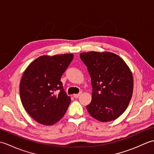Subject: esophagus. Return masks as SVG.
<instances>
[{"label":"esophagus","instance_id":"obj_1","mask_svg":"<svg viewBox=\"0 0 154 154\" xmlns=\"http://www.w3.org/2000/svg\"><path fill=\"white\" fill-rule=\"evenodd\" d=\"M81 94H82V93H81V92H80L79 93H78V94H73V97L74 98H79L81 96Z\"/></svg>","mask_w":154,"mask_h":154}]
</instances>
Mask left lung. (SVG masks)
I'll use <instances>...</instances> for the list:
<instances>
[{"label": "left lung", "mask_w": 154, "mask_h": 154, "mask_svg": "<svg viewBox=\"0 0 154 154\" xmlns=\"http://www.w3.org/2000/svg\"><path fill=\"white\" fill-rule=\"evenodd\" d=\"M92 85V100L88 112L101 122L116 119L128 107L133 93V76L119 55L110 52L90 51L80 54Z\"/></svg>", "instance_id": "left-lung-1"}]
</instances>
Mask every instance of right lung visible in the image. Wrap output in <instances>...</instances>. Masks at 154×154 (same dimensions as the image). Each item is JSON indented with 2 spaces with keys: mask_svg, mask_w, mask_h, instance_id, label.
<instances>
[{
  "mask_svg": "<svg viewBox=\"0 0 154 154\" xmlns=\"http://www.w3.org/2000/svg\"><path fill=\"white\" fill-rule=\"evenodd\" d=\"M73 59L71 54L39 57L23 74L20 85L22 105L38 123L53 125L66 112L71 98L61 77Z\"/></svg>",
  "mask_w": 154,
  "mask_h": 154,
  "instance_id": "obj_1",
  "label": "right lung"
}]
</instances>
